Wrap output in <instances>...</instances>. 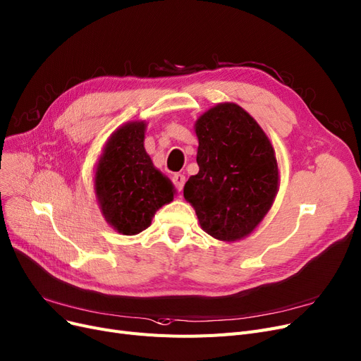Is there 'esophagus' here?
<instances>
[{
	"mask_svg": "<svg viewBox=\"0 0 361 361\" xmlns=\"http://www.w3.org/2000/svg\"><path fill=\"white\" fill-rule=\"evenodd\" d=\"M185 176L183 175H180V173H175V175H173V185H175V188H176V191H179V192H182V190H183V185H185Z\"/></svg>",
	"mask_w": 361,
	"mask_h": 361,
	"instance_id": "obj_1",
	"label": "esophagus"
}]
</instances>
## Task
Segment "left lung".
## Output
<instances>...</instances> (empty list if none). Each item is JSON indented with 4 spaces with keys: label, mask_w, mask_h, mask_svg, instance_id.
<instances>
[{
    "label": "left lung",
    "mask_w": 361,
    "mask_h": 361,
    "mask_svg": "<svg viewBox=\"0 0 361 361\" xmlns=\"http://www.w3.org/2000/svg\"><path fill=\"white\" fill-rule=\"evenodd\" d=\"M198 173L185 183L207 234L222 241L249 235L269 210L279 167L269 139L235 104H219L195 123Z\"/></svg>",
    "instance_id": "obj_1"
}]
</instances>
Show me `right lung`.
<instances>
[{
	"label": "right lung",
	"mask_w": 361,
	"mask_h": 361,
	"mask_svg": "<svg viewBox=\"0 0 361 361\" xmlns=\"http://www.w3.org/2000/svg\"><path fill=\"white\" fill-rule=\"evenodd\" d=\"M145 123H127L115 132L96 169V194L106 221L124 235L147 229L154 213L173 200V185L143 148Z\"/></svg>",
	"instance_id": "obj_1"
}]
</instances>
